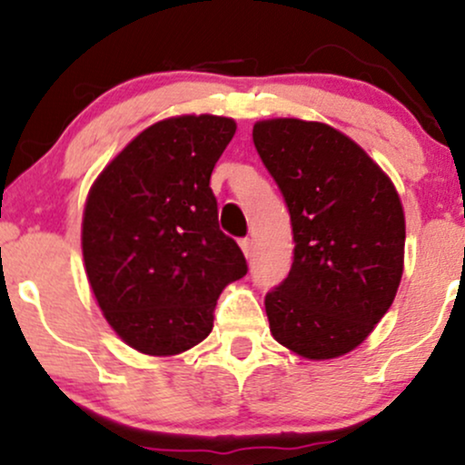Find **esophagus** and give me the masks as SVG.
Segmentation results:
<instances>
[{
	"label": "esophagus",
	"instance_id": "obj_1",
	"mask_svg": "<svg viewBox=\"0 0 465 465\" xmlns=\"http://www.w3.org/2000/svg\"><path fill=\"white\" fill-rule=\"evenodd\" d=\"M240 249H242V253L247 255V258H251V240L249 238L240 240Z\"/></svg>",
	"mask_w": 465,
	"mask_h": 465
}]
</instances>
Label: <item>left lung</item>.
<instances>
[{"label":"left lung","instance_id":"8db88e82","mask_svg":"<svg viewBox=\"0 0 465 465\" xmlns=\"http://www.w3.org/2000/svg\"><path fill=\"white\" fill-rule=\"evenodd\" d=\"M253 143L284 196L295 240L288 277L264 297L271 334L303 359L348 354L398 292V192L359 143L322 122L262 120Z\"/></svg>","mask_w":465,"mask_h":465}]
</instances>
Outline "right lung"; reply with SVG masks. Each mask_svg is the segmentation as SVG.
<instances>
[{
  "mask_svg": "<svg viewBox=\"0 0 465 465\" xmlns=\"http://www.w3.org/2000/svg\"><path fill=\"white\" fill-rule=\"evenodd\" d=\"M236 133L218 115L148 126L103 170L83 214L89 284L111 328L142 354L173 356L214 325L218 295L249 266L218 227L212 170Z\"/></svg>",
  "mask_w": 465,
  "mask_h": 465,
  "instance_id": "1",
  "label": "right lung"
}]
</instances>
